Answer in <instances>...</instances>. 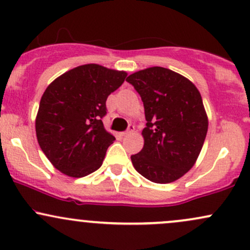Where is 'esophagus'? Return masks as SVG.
I'll return each mask as SVG.
<instances>
[{
    "label": "esophagus",
    "mask_w": 250,
    "mask_h": 250,
    "mask_svg": "<svg viewBox=\"0 0 250 250\" xmlns=\"http://www.w3.org/2000/svg\"><path fill=\"white\" fill-rule=\"evenodd\" d=\"M134 130H135V125H129L128 130L127 131H123V133H121V134H122V136H125V135H129V134L133 133Z\"/></svg>",
    "instance_id": "34e87169"
}]
</instances>
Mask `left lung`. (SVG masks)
Returning a JSON list of instances; mask_svg holds the SVG:
<instances>
[{"label": "left lung", "instance_id": "1", "mask_svg": "<svg viewBox=\"0 0 250 250\" xmlns=\"http://www.w3.org/2000/svg\"><path fill=\"white\" fill-rule=\"evenodd\" d=\"M127 81L141 96L147 120L142 150L130 157L134 168L151 182H174L193 168L208 131L199 89L162 67L136 71Z\"/></svg>", "mask_w": 250, "mask_h": 250}]
</instances>
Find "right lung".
Returning <instances> with one entry per match:
<instances>
[{"label":"right lung","instance_id":"1","mask_svg":"<svg viewBox=\"0 0 250 250\" xmlns=\"http://www.w3.org/2000/svg\"><path fill=\"white\" fill-rule=\"evenodd\" d=\"M125 77V71L90 63L68 70L48 85L35 128L40 147L57 170L83 177L101 167L115 140L102 122L105 101Z\"/></svg>","mask_w":250,"mask_h":250}]
</instances>
